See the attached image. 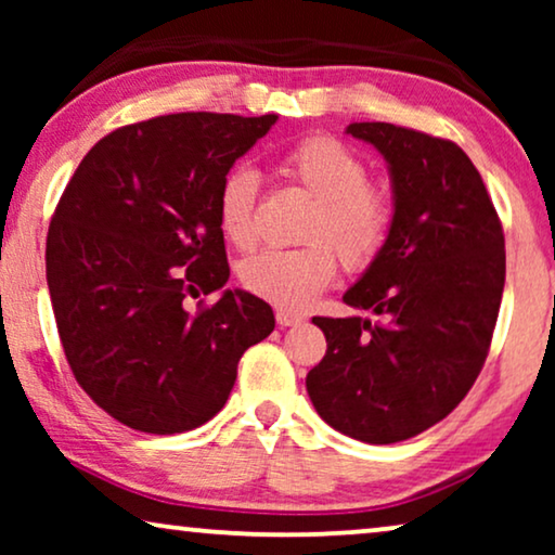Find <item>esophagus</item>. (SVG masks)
<instances>
[{"label": "esophagus", "instance_id": "esophagus-1", "mask_svg": "<svg viewBox=\"0 0 555 555\" xmlns=\"http://www.w3.org/2000/svg\"><path fill=\"white\" fill-rule=\"evenodd\" d=\"M275 318H278L280 328H291V325H300L302 323V315L291 313V310H278Z\"/></svg>", "mask_w": 555, "mask_h": 555}]
</instances>
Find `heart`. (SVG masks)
<instances>
[{"instance_id": "heart-1", "label": "heart", "mask_w": 555, "mask_h": 555, "mask_svg": "<svg viewBox=\"0 0 555 555\" xmlns=\"http://www.w3.org/2000/svg\"><path fill=\"white\" fill-rule=\"evenodd\" d=\"M287 179L313 196L302 224V247L262 249L242 262L240 280L257 298L283 310H302L336 278V255L346 270L376 260L389 237L393 204L384 186L366 181L359 154L333 135H310L280 158ZM257 173L237 166L222 179L217 217L227 242L240 249L255 242Z\"/></svg>"}]
</instances>
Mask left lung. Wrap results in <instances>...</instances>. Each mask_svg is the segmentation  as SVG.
<instances>
[{
  "label": "left lung",
  "mask_w": 555,
  "mask_h": 555,
  "mask_svg": "<svg viewBox=\"0 0 555 555\" xmlns=\"http://www.w3.org/2000/svg\"><path fill=\"white\" fill-rule=\"evenodd\" d=\"M389 166V237L344 302L313 318L328 351L306 378L323 422L393 444L442 422L480 374L505 287V237L480 171L457 143L393 124H351Z\"/></svg>",
  "instance_id": "left-lung-1"
}]
</instances>
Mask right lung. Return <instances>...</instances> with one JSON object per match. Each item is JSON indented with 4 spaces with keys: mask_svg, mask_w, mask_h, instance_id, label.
Here are the masks:
<instances>
[{
    "mask_svg": "<svg viewBox=\"0 0 555 555\" xmlns=\"http://www.w3.org/2000/svg\"><path fill=\"white\" fill-rule=\"evenodd\" d=\"M278 116L173 113L95 143L48 232V287L75 378L126 427L177 435L209 422L237 363L275 328L268 302L230 291L222 179ZM220 291L192 314L189 297Z\"/></svg>",
    "mask_w": 555,
    "mask_h": 555,
    "instance_id": "right-lung-1",
    "label": "right lung"
}]
</instances>
